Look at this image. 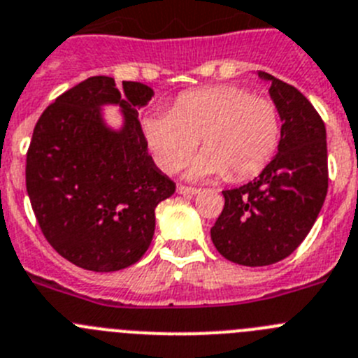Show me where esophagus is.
Instances as JSON below:
<instances>
[{
	"instance_id": "34e87169",
	"label": "esophagus",
	"mask_w": 358,
	"mask_h": 358,
	"mask_svg": "<svg viewBox=\"0 0 358 358\" xmlns=\"http://www.w3.org/2000/svg\"><path fill=\"white\" fill-rule=\"evenodd\" d=\"M178 192L183 196H194L198 194L199 189H196V187H187V185H178Z\"/></svg>"
}]
</instances>
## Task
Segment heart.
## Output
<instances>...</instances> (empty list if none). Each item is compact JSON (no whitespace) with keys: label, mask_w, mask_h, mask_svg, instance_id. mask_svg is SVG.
Masks as SVG:
<instances>
[{"label":"heart","mask_w":358,"mask_h":358,"mask_svg":"<svg viewBox=\"0 0 358 358\" xmlns=\"http://www.w3.org/2000/svg\"><path fill=\"white\" fill-rule=\"evenodd\" d=\"M143 130L164 171L182 169L201 139L205 151L189 175L248 180L275 157L282 119L271 99L251 96L243 87L214 85L182 94L171 112L148 115Z\"/></svg>","instance_id":"obj_1"}]
</instances>
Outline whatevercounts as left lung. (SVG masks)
<instances>
[{"label":"left lung","mask_w":358,"mask_h":358,"mask_svg":"<svg viewBox=\"0 0 358 358\" xmlns=\"http://www.w3.org/2000/svg\"><path fill=\"white\" fill-rule=\"evenodd\" d=\"M282 119L278 153L259 178L223 191L224 207L210 228L215 250L241 266H269L303 243L328 191L327 130L296 87L259 71Z\"/></svg>","instance_id":"obj_1"}]
</instances>
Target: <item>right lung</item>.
Wrapping results in <instances>:
<instances>
[{
  "label": "right lung",
  "instance_id": "1",
  "mask_svg": "<svg viewBox=\"0 0 358 358\" xmlns=\"http://www.w3.org/2000/svg\"><path fill=\"white\" fill-rule=\"evenodd\" d=\"M153 89L91 76L60 94L38 117L27 153V191L53 250L96 273L135 264L155 234V208L176 185L148 153L139 108ZM103 104L124 112L121 131L101 115Z\"/></svg>",
  "mask_w": 358,
  "mask_h": 358
}]
</instances>
